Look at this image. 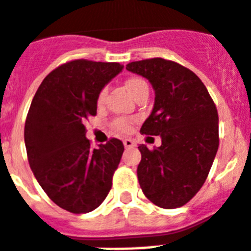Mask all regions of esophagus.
<instances>
[{
    "label": "esophagus",
    "instance_id": "34e87169",
    "mask_svg": "<svg viewBox=\"0 0 251 251\" xmlns=\"http://www.w3.org/2000/svg\"><path fill=\"white\" fill-rule=\"evenodd\" d=\"M124 146H125L126 149H130V147L135 146V142H134L133 139L126 138V139H124Z\"/></svg>",
    "mask_w": 251,
    "mask_h": 251
}]
</instances>
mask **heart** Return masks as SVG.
Listing matches in <instances>:
<instances>
[{
    "mask_svg": "<svg viewBox=\"0 0 251 251\" xmlns=\"http://www.w3.org/2000/svg\"><path fill=\"white\" fill-rule=\"evenodd\" d=\"M125 85L126 88H127V91H129L131 95H134L135 92L138 91L139 88L145 87L147 84L145 80L139 79V77H131V79H129L126 81ZM105 95H106V89H102V91L100 92V95H99V99H97L99 104H102V102H104ZM114 127L117 130H120V131H127V130L130 129V124L126 118H117V120L114 121Z\"/></svg>",
    "mask_w": 251,
    "mask_h": 251,
    "instance_id": "heart-1",
    "label": "heart"
}]
</instances>
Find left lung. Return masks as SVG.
<instances>
[{"label":"left lung","instance_id":"obj_1","mask_svg":"<svg viewBox=\"0 0 251 251\" xmlns=\"http://www.w3.org/2000/svg\"><path fill=\"white\" fill-rule=\"evenodd\" d=\"M126 70L150 81L154 108L141 133L159 135L162 145L138 147L137 168L143 194L164 209L179 208L205 181L219 149V114L208 89L188 68L162 57L131 62Z\"/></svg>","mask_w":251,"mask_h":251}]
</instances>
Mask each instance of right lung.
<instances>
[{"mask_svg": "<svg viewBox=\"0 0 251 251\" xmlns=\"http://www.w3.org/2000/svg\"><path fill=\"white\" fill-rule=\"evenodd\" d=\"M120 63L72 60L50 72L38 88L25 124L31 171L47 196L71 213H88L112 188L124 145L109 139L92 149L84 121L97 113L102 88L116 77Z\"/></svg>", "mask_w": 251, "mask_h": 251, "instance_id": "add662e5", "label": "right lung"}]
</instances>
